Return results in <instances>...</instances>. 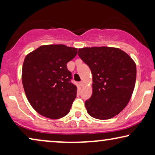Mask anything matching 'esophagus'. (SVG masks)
Listing matches in <instances>:
<instances>
[{
	"label": "esophagus",
	"mask_w": 155,
	"mask_h": 155,
	"mask_svg": "<svg viewBox=\"0 0 155 155\" xmlns=\"http://www.w3.org/2000/svg\"><path fill=\"white\" fill-rule=\"evenodd\" d=\"M80 85L81 86V87H83V86L84 85V81L80 82Z\"/></svg>",
	"instance_id": "34e87169"
}]
</instances>
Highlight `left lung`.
Listing matches in <instances>:
<instances>
[{"mask_svg":"<svg viewBox=\"0 0 155 155\" xmlns=\"http://www.w3.org/2000/svg\"><path fill=\"white\" fill-rule=\"evenodd\" d=\"M80 58L92 74V94L84 103L92 117L107 120L114 117L126 107L136 80V65L124 51L118 48H79Z\"/></svg>","mask_w":155,"mask_h":155,"instance_id":"left-lung-1","label":"left lung"}]
</instances>
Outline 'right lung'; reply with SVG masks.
Here are the masks:
<instances>
[{
    "instance_id": "add662e5",
    "label": "right lung",
    "mask_w": 155,
    "mask_h": 155,
    "mask_svg": "<svg viewBox=\"0 0 155 155\" xmlns=\"http://www.w3.org/2000/svg\"><path fill=\"white\" fill-rule=\"evenodd\" d=\"M78 48L63 44L39 46L25 57L22 81L27 98L36 111L57 119L69 113L77 87L71 82L67 63Z\"/></svg>"
}]
</instances>
